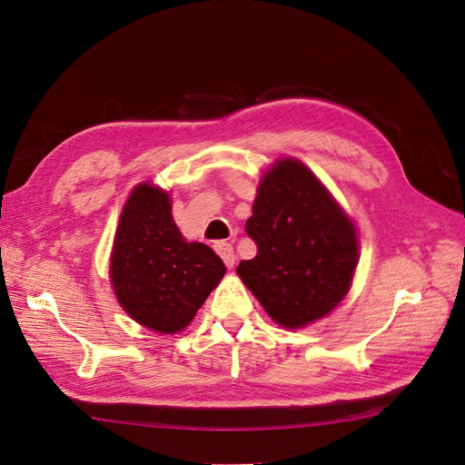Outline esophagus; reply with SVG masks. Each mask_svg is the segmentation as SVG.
<instances>
[{
  "mask_svg": "<svg viewBox=\"0 0 465 465\" xmlns=\"http://www.w3.org/2000/svg\"><path fill=\"white\" fill-rule=\"evenodd\" d=\"M213 249H216V253L223 259V263L228 269H233L235 265V253H233V247L232 243H225V242H220L213 245Z\"/></svg>",
  "mask_w": 465,
  "mask_h": 465,
  "instance_id": "esophagus-1",
  "label": "esophagus"
}]
</instances>
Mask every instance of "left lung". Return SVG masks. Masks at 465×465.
<instances>
[{
	"mask_svg": "<svg viewBox=\"0 0 465 465\" xmlns=\"http://www.w3.org/2000/svg\"><path fill=\"white\" fill-rule=\"evenodd\" d=\"M245 232L257 255L237 275L279 326L312 324L348 294L360 259L355 225L301 161L279 159L261 176Z\"/></svg>",
	"mask_w": 465,
	"mask_h": 465,
	"instance_id": "8db88e82",
	"label": "left lung"
}]
</instances>
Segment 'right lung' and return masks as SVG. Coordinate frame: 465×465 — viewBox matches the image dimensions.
<instances>
[{
	"label": "right lung",
	"mask_w": 465,
	"mask_h": 465,
	"mask_svg": "<svg viewBox=\"0 0 465 465\" xmlns=\"http://www.w3.org/2000/svg\"><path fill=\"white\" fill-rule=\"evenodd\" d=\"M171 210L169 193L137 184L119 216L110 259L117 302L159 334H176L193 322L225 272L212 247L184 240Z\"/></svg>",
	"instance_id": "obj_1"
}]
</instances>
